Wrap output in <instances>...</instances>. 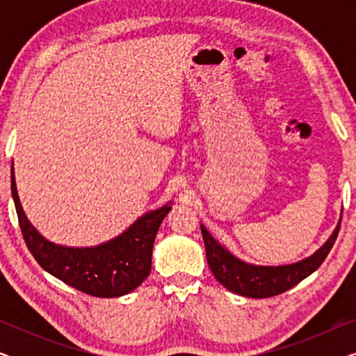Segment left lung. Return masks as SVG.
Wrapping results in <instances>:
<instances>
[{"mask_svg": "<svg viewBox=\"0 0 356 356\" xmlns=\"http://www.w3.org/2000/svg\"><path fill=\"white\" fill-rule=\"evenodd\" d=\"M342 220V218H340ZM340 230V222L327 241L306 259L289 266H252L243 262L228 252L213 236L201 225L204 245H206L207 264L220 284L233 293L250 298H269L284 293L291 286L313 274L323 264L329 251L332 250Z\"/></svg>", "mask_w": 356, "mask_h": 356, "instance_id": "left-lung-1", "label": "left lung"}]
</instances>
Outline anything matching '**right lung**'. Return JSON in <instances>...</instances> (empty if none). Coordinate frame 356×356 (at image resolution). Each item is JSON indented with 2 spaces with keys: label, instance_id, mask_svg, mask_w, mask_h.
Listing matches in <instances>:
<instances>
[{
  "label": "right lung",
  "instance_id": "obj_1",
  "mask_svg": "<svg viewBox=\"0 0 356 356\" xmlns=\"http://www.w3.org/2000/svg\"><path fill=\"white\" fill-rule=\"evenodd\" d=\"M11 191L24 241L35 261L56 279L82 293L115 298L143 284L152 267V248L159 227L172 202L139 217L120 236L92 248H67L48 241L27 220L17 196L14 168Z\"/></svg>",
  "mask_w": 356,
  "mask_h": 356
}]
</instances>
